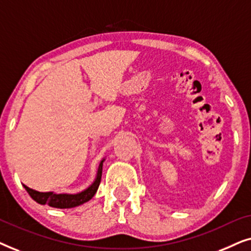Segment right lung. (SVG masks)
<instances>
[{
	"label": "right lung",
	"mask_w": 251,
	"mask_h": 251,
	"mask_svg": "<svg viewBox=\"0 0 251 251\" xmlns=\"http://www.w3.org/2000/svg\"><path fill=\"white\" fill-rule=\"evenodd\" d=\"M102 162H104V160L101 161L100 164H99L97 177H96V180L94 181V184H92L90 187H88L85 191L81 192V193L54 194V193H52V192L41 193V192L34 191V190H32V188H29L27 186H25V188H26V191L28 192L30 198H32L34 201H36L37 203H40V204H48V205H50V207L59 208V209L77 207V205L83 204L84 202L91 200L92 197L96 194V192H97L99 184H100V179H101Z\"/></svg>",
	"instance_id": "right-lung-1"
}]
</instances>
